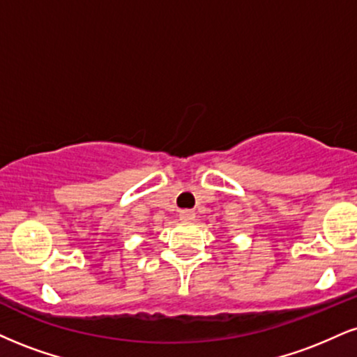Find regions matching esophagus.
Instances as JSON below:
<instances>
[{"instance_id": "obj_1", "label": "esophagus", "mask_w": 357, "mask_h": 357, "mask_svg": "<svg viewBox=\"0 0 357 357\" xmlns=\"http://www.w3.org/2000/svg\"><path fill=\"white\" fill-rule=\"evenodd\" d=\"M195 211H192V209H181V211H179V218H181L183 221H192L195 220Z\"/></svg>"}]
</instances>
